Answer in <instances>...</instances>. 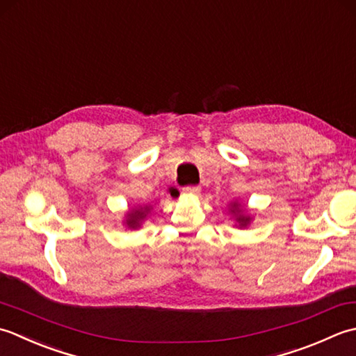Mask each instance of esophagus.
I'll list each match as a JSON object with an SVG mask.
<instances>
[{"mask_svg": "<svg viewBox=\"0 0 356 356\" xmlns=\"http://www.w3.org/2000/svg\"><path fill=\"white\" fill-rule=\"evenodd\" d=\"M201 188L198 186H187L183 188V193L184 195H193V197H197V195H200Z\"/></svg>", "mask_w": 356, "mask_h": 356, "instance_id": "obj_1", "label": "esophagus"}]
</instances>
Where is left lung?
I'll use <instances>...</instances> for the list:
<instances>
[{"label": "left lung", "instance_id": "1", "mask_svg": "<svg viewBox=\"0 0 356 356\" xmlns=\"http://www.w3.org/2000/svg\"><path fill=\"white\" fill-rule=\"evenodd\" d=\"M227 210H229V213L235 218V226L236 227H239V229L248 227L249 224L252 222V216L249 215L248 209L243 207V204L239 201H236V200L232 201Z\"/></svg>", "mask_w": 356, "mask_h": 356}]
</instances>
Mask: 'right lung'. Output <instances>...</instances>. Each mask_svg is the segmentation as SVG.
Masks as SVG:
<instances>
[{
  "label": "right lung",
  "mask_w": 356,
  "mask_h": 356,
  "mask_svg": "<svg viewBox=\"0 0 356 356\" xmlns=\"http://www.w3.org/2000/svg\"><path fill=\"white\" fill-rule=\"evenodd\" d=\"M152 209H154V207H152V204H143V206L138 204V206H134L126 213L124 221H122V224H126L127 229L141 227L143 221L147 218V215H150Z\"/></svg>",
  "instance_id": "right-lung-1"
}]
</instances>
